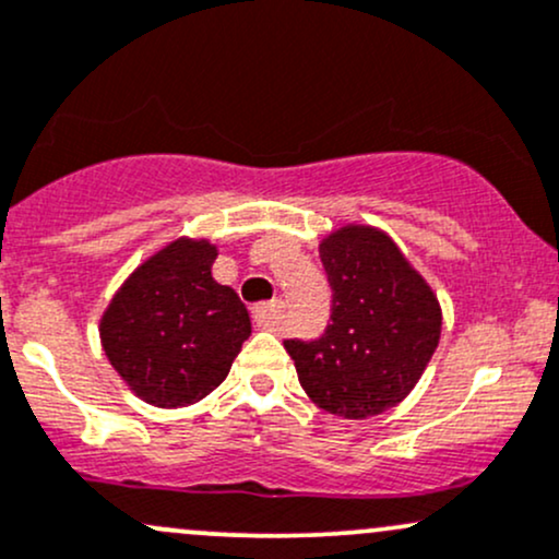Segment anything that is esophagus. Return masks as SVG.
I'll list each match as a JSON object with an SVG mask.
<instances>
[{
	"mask_svg": "<svg viewBox=\"0 0 559 559\" xmlns=\"http://www.w3.org/2000/svg\"><path fill=\"white\" fill-rule=\"evenodd\" d=\"M284 321V302H265V305H257L254 308V323L260 329L275 331Z\"/></svg>",
	"mask_w": 559,
	"mask_h": 559,
	"instance_id": "esophagus-1",
	"label": "esophagus"
}]
</instances>
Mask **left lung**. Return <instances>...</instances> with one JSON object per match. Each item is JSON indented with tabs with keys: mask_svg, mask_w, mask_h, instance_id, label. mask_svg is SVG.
Wrapping results in <instances>:
<instances>
[{
	"mask_svg": "<svg viewBox=\"0 0 559 559\" xmlns=\"http://www.w3.org/2000/svg\"><path fill=\"white\" fill-rule=\"evenodd\" d=\"M334 305L326 334L286 340L299 384L318 408L369 419L395 408L438 349V294L384 230L347 223L323 236Z\"/></svg>",
	"mask_w": 559,
	"mask_h": 559,
	"instance_id": "8db88e82",
	"label": "left lung"
}]
</instances>
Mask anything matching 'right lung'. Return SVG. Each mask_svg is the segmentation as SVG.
Instances as JSON below:
<instances>
[{"label":"right lung","instance_id":"obj_1","mask_svg":"<svg viewBox=\"0 0 559 559\" xmlns=\"http://www.w3.org/2000/svg\"><path fill=\"white\" fill-rule=\"evenodd\" d=\"M217 247L177 236L127 275L100 316L121 382L156 408L193 406L228 377L251 334L247 305L214 281Z\"/></svg>","mask_w":559,"mask_h":559}]
</instances>
